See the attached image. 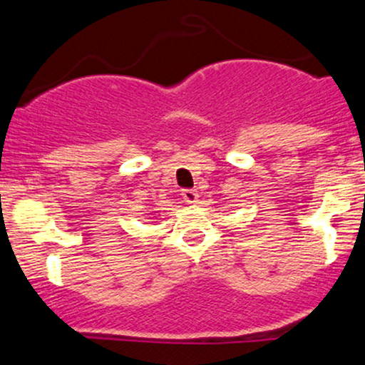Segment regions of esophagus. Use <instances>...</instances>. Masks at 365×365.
Masks as SVG:
<instances>
[{
    "label": "esophagus",
    "instance_id": "1",
    "mask_svg": "<svg viewBox=\"0 0 365 365\" xmlns=\"http://www.w3.org/2000/svg\"><path fill=\"white\" fill-rule=\"evenodd\" d=\"M182 195L187 204H195L199 200V194H197V190H194V188H187V190L182 192Z\"/></svg>",
    "mask_w": 365,
    "mask_h": 365
}]
</instances>
